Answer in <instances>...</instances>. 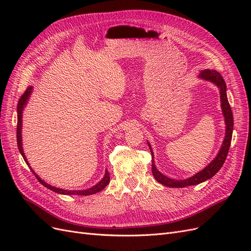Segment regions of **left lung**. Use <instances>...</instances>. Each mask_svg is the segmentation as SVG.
I'll return each mask as SVG.
<instances>
[{
    "label": "left lung",
    "mask_w": 251,
    "mask_h": 251,
    "mask_svg": "<svg viewBox=\"0 0 251 251\" xmlns=\"http://www.w3.org/2000/svg\"><path fill=\"white\" fill-rule=\"evenodd\" d=\"M198 77L205 81H209L211 83H214L220 91V100H221V109H222V114L224 116V123H225V136H224L223 142L221 144V148H220L216 157L212 159V160L205 166L202 171L196 173L194 176L183 180L169 178L168 176L163 175L160 171H158L154 162L153 149H151L150 142L148 141V146L151 150V173H153V176L157 182L168 187L180 188V187H185V186H191V185H197L212 178L220 171V169L222 168V165L224 164L225 159L229 151L231 137H232V130H233V117H232V112L230 109L228 100H227L226 83L223 77L221 76V74L212 69L201 70Z\"/></svg>",
    "instance_id": "8db88e82"
}]
</instances>
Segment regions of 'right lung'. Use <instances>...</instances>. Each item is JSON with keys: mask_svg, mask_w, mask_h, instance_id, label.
Instances as JSON below:
<instances>
[{"mask_svg": "<svg viewBox=\"0 0 251 251\" xmlns=\"http://www.w3.org/2000/svg\"><path fill=\"white\" fill-rule=\"evenodd\" d=\"M32 91H33V87H29L26 91L25 93L23 94L20 98L19 100V103H18V108H17V112H18V126H17V140H18V148H19V151L21 155L23 156V158H24L25 162L27 163V165L29 166V169L32 171V173L34 174V176L36 177V179L39 180V182L41 184H43L45 187H47L49 189H51L52 192H55L57 194H60V195H77V196H89V195H94L98 192L102 191V189L107 186L109 183H110V174L108 171H105L104 173V176L103 178L98 182V183H96L94 186L90 187V188H87V189H80V191H69V189H65V188H58V187H55V186H52L50 184H48L47 182H45L43 179L40 178L39 175H36V173L32 170L31 166H30L27 158L25 156V153H24V150H23V140H22V127H23V111H24L25 107L27 105L29 100H30V96H31L32 94Z\"/></svg>", "mask_w": 251, "mask_h": 251, "instance_id": "1", "label": "right lung"}]
</instances>
